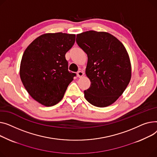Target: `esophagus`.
I'll use <instances>...</instances> for the list:
<instances>
[{"label": "esophagus", "mask_w": 157, "mask_h": 157, "mask_svg": "<svg viewBox=\"0 0 157 157\" xmlns=\"http://www.w3.org/2000/svg\"><path fill=\"white\" fill-rule=\"evenodd\" d=\"M83 75H84V72L82 70H79L77 72V76L78 77H82Z\"/></svg>", "instance_id": "obj_1"}]
</instances>
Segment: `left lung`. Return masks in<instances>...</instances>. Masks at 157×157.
Listing matches in <instances>:
<instances>
[{
    "label": "left lung",
    "instance_id": "1",
    "mask_svg": "<svg viewBox=\"0 0 157 157\" xmlns=\"http://www.w3.org/2000/svg\"><path fill=\"white\" fill-rule=\"evenodd\" d=\"M76 42L88 58L86 74L91 84L84 90L85 98L97 107L113 104L131 78L130 59L124 45L111 34L93 30L77 35Z\"/></svg>",
    "mask_w": 157,
    "mask_h": 157
}]
</instances>
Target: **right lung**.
Here are the masks:
<instances>
[{
	"instance_id": "1",
	"label": "right lung",
	"mask_w": 157,
	"mask_h": 157,
	"mask_svg": "<svg viewBox=\"0 0 157 157\" xmlns=\"http://www.w3.org/2000/svg\"><path fill=\"white\" fill-rule=\"evenodd\" d=\"M75 35L45 33L35 39L25 51L20 78L29 94L39 103L51 106L62 99L76 73L68 71L66 53Z\"/></svg>"
}]
</instances>
